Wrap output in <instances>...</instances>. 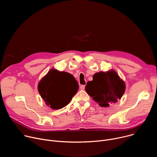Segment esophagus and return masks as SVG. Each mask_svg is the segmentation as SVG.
Here are the masks:
<instances>
[{"mask_svg":"<svg viewBox=\"0 0 157 157\" xmlns=\"http://www.w3.org/2000/svg\"><path fill=\"white\" fill-rule=\"evenodd\" d=\"M85 85H81V86H80V89H81V90H84V89H85Z\"/></svg>","mask_w":157,"mask_h":157,"instance_id":"obj_1","label":"esophagus"}]
</instances>
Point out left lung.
<instances>
[{
	"instance_id": "obj_1",
	"label": "left lung",
	"mask_w": 157,
	"mask_h": 157,
	"mask_svg": "<svg viewBox=\"0 0 157 157\" xmlns=\"http://www.w3.org/2000/svg\"><path fill=\"white\" fill-rule=\"evenodd\" d=\"M86 93L103 107H107L121 99L125 91V84L117 72L111 70L93 75V81H88Z\"/></svg>"
}]
</instances>
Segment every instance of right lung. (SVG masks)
Listing matches in <instances>:
<instances>
[{"label": "right lung", "mask_w": 157, "mask_h": 157, "mask_svg": "<svg viewBox=\"0 0 157 157\" xmlns=\"http://www.w3.org/2000/svg\"><path fill=\"white\" fill-rule=\"evenodd\" d=\"M78 89V83L72 75L54 68L42 78L38 84L41 98L54 110L68 105Z\"/></svg>", "instance_id": "obj_1"}]
</instances>
